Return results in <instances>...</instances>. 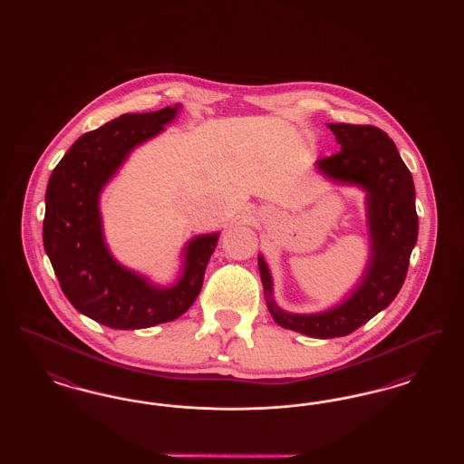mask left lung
Instances as JSON below:
<instances>
[{"instance_id":"8db88e82","label":"left lung","mask_w":464,"mask_h":464,"mask_svg":"<svg viewBox=\"0 0 464 464\" xmlns=\"http://www.w3.org/2000/svg\"><path fill=\"white\" fill-rule=\"evenodd\" d=\"M341 151L320 158L318 169L335 180L354 182L369 193L372 256L353 295L341 306L318 314L285 313L271 299V275L259 257L266 303L275 322L309 337L348 335L386 308L405 282L411 252L418 240L414 180L388 133L372 125L329 123Z\"/></svg>"}]
</instances>
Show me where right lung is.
Returning a JSON list of instances; mask_svg holds the SVG:
<instances>
[{"label":"right lung","instance_id":"right-lung-1","mask_svg":"<svg viewBox=\"0 0 464 464\" xmlns=\"http://www.w3.org/2000/svg\"><path fill=\"white\" fill-rule=\"evenodd\" d=\"M177 108L121 114L83 133L53 169L44 197V250L63 292L80 313L111 329H146L191 308L219 235L198 237L186 248L174 287L150 285L111 257L101 227L99 193L137 144L163 130Z\"/></svg>","mask_w":464,"mask_h":464}]
</instances>
